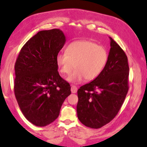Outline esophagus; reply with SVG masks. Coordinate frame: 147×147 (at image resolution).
<instances>
[{
	"mask_svg": "<svg viewBox=\"0 0 147 147\" xmlns=\"http://www.w3.org/2000/svg\"><path fill=\"white\" fill-rule=\"evenodd\" d=\"M71 93L76 94L77 92H78V88L75 85H72L71 87Z\"/></svg>",
	"mask_w": 147,
	"mask_h": 147,
	"instance_id": "1",
	"label": "esophagus"
}]
</instances>
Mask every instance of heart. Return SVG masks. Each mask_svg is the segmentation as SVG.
<instances>
[{
    "mask_svg": "<svg viewBox=\"0 0 147 147\" xmlns=\"http://www.w3.org/2000/svg\"><path fill=\"white\" fill-rule=\"evenodd\" d=\"M109 59L107 49L89 40H78L69 44L66 53L60 52L56 57L59 71L68 76L74 68L76 69L68 81L79 83L85 79L92 81L103 70Z\"/></svg>",
    "mask_w": 147,
    "mask_h": 147,
    "instance_id": "b5f03b06",
    "label": "heart"
}]
</instances>
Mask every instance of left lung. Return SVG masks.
<instances>
[{
	"instance_id": "left-lung-1",
	"label": "left lung",
	"mask_w": 147,
	"mask_h": 147,
	"mask_svg": "<svg viewBox=\"0 0 147 147\" xmlns=\"http://www.w3.org/2000/svg\"><path fill=\"white\" fill-rule=\"evenodd\" d=\"M110 38L109 59L103 70L78 91V119L92 128H101L116 116L129 88L127 56L119 45Z\"/></svg>"
}]
</instances>
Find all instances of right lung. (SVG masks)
Here are the masks:
<instances>
[{
  "label": "right lung",
  "instance_id": "add662e5",
  "mask_svg": "<svg viewBox=\"0 0 147 147\" xmlns=\"http://www.w3.org/2000/svg\"><path fill=\"white\" fill-rule=\"evenodd\" d=\"M65 41L59 29L40 31L22 46L15 62V97L23 115L37 127L53 122L71 94L56 61Z\"/></svg>",
  "mask_w": 147,
  "mask_h": 147
}]
</instances>
